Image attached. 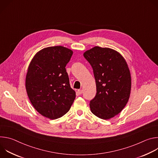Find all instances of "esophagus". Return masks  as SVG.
Masks as SVG:
<instances>
[{"label": "esophagus", "instance_id": "34e87169", "mask_svg": "<svg viewBox=\"0 0 158 158\" xmlns=\"http://www.w3.org/2000/svg\"><path fill=\"white\" fill-rule=\"evenodd\" d=\"M77 93H79V94H81L82 93V89H78L77 90Z\"/></svg>", "mask_w": 158, "mask_h": 158}]
</instances>
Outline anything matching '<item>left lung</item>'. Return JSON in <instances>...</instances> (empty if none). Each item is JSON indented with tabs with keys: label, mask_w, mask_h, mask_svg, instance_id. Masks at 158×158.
Wrapping results in <instances>:
<instances>
[{
	"label": "left lung",
	"mask_w": 158,
	"mask_h": 158,
	"mask_svg": "<svg viewBox=\"0 0 158 158\" xmlns=\"http://www.w3.org/2000/svg\"><path fill=\"white\" fill-rule=\"evenodd\" d=\"M91 65L97 93L89 104L93 113L102 119L118 115L127 103L131 89V76L124 57L109 48L95 46L84 52Z\"/></svg>",
	"instance_id": "8db88e82"
}]
</instances>
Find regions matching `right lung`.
<instances>
[{
  "label": "right lung",
  "instance_id": "add662e5",
  "mask_svg": "<svg viewBox=\"0 0 158 158\" xmlns=\"http://www.w3.org/2000/svg\"><path fill=\"white\" fill-rule=\"evenodd\" d=\"M73 51L64 46L45 48L32 59L26 76V89L35 109L50 119L70 109L76 92L71 87L65 66Z\"/></svg>",
  "mask_w": 158,
  "mask_h": 158
}]
</instances>
